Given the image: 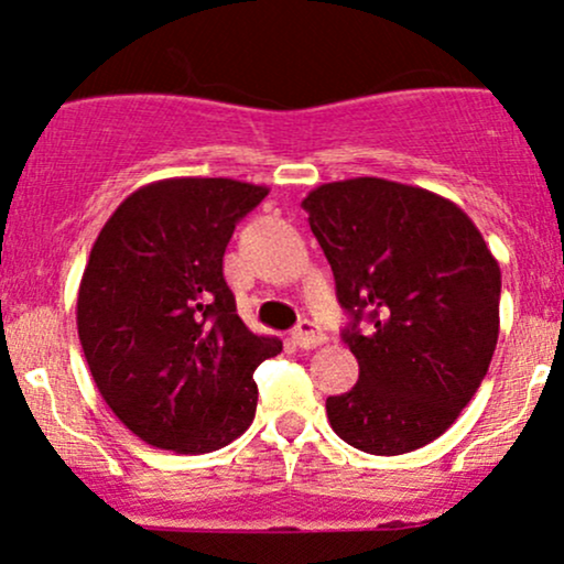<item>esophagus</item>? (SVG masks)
<instances>
[{
  "label": "esophagus",
  "instance_id": "obj_1",
  "mask_svg": "<svg viewBox=\"0 0 564 564\" xmlns=\"http://www.w3.org/2000/svg\"><path fill=\"white\" fill-rule=\"evenodd\" d=\"M291 336H294L296 347H302V349H315V347L326 345V339H328V336L321 332L318 323H313V321H300V326L294 328V334Z\"/></svg>",
  "mask_w": 564,
  "mask_h": 564
}]
</instances>
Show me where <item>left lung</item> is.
Returning a JSON list of instances; mask_svg holds the SVG:
<instances>
[{
    "instance_id": "left-lung-1",
    "label": "left lung",
    "mask_w": 564,
    "mask_h": 564,
    "mask_svg": "<svg viewBox=\"0 0 564 564\" xmlns=\"http://www.w3.org/2000/svg\"><path fill=\"white\" fill-rule=\"evenodd\" d=\"M334 270L360 377L326 400L352 448L400 456L456 422L498 341L501 270L475 223L448 198L381 177L326 183L302 200ZM366 314L372 332L360 335Z\"/></svg>"
}]
</instances>
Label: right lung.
I'll use <instances>...</instances> for the list:
<instances>
[{
    "instance_id": "1",
    "label": "right lung",
    "mask_w": 564,
    "mask_h": 564,
    "mask_svg": "<svg viewBox=\"0 0 564 564\" xmlns=\"http://www.w3.org/2000/svg\"><path fill=\"white\" fill-rule=\"evenodd\" d=\"M268 196L228 177L142 185L102 225L76 326L119 422L153 448L212 453L254 422V368L283 349L246 328L223 275L236 223Z\"/></svg>"
}]
</instances>
